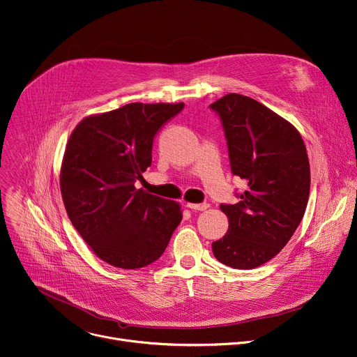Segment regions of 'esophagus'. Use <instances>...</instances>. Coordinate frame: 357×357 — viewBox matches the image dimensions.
I'll return each instance as SVG.
<instances>
[{
	"label": "esophagus",
	"mask_w": 357,
	"mask_h": 357,
	"mask_svg": "<svg viewBox=\"0 0 357 357\" xmlns=\"http://www.w3.org/2000/svg\"><path fill=\"white\" fill-rule=\"evenodd\" d=\"M186 206L193 211H205L209 208L208 204H186Z\"/></svg>",
	"instance_id": "34e87169"
}]
</instances>
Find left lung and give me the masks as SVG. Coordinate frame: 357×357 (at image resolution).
Returning a JSON list of instances; mask_svg holds the SVG:
<instances>
[{
  "instance_id": "8db88e82",
  "label": "left lung",
  "mask_w": 357,
  "mask_h": 357,
  "mask_svg": "<svg viewBox=\"0 0 357 357\" xmlns=\"http://www.w3.org/2000/svg\"><path fill=\"white\" fill-rule=\"evenodd\" d=\"M209 108L218 114L234 175L248 182L239 202L220 204L229 229L212 243L219 262L253 269L275 257L305 215L310 190L306 146L294 125L249 96L228 93Z\"/></svg>"
}]
</instances>
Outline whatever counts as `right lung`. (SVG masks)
Returning a JSON list of instances; mask_svg holds the SVG:
<instances>
[{
  "mask_svg": "<svg viewBox=\"0 0 357 357\" xmlns=\"http://www.w3.org/2000/svg\"><path fill=\"white\" fill-rule=\"evenodd\" d=\"M183 104L123 105L82 119L63 153L61 193L74 228L104 262L151 265L182 220L181 206L135 188L151 167L155 135Z\"/></svg>",
  "mask_w": 357,
  "mask_h": 357,
  "instance_id": "obj_1",
  "label": "right lung"
}]
</instances>
